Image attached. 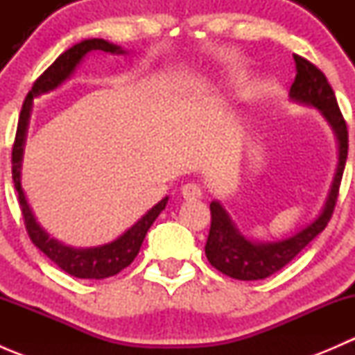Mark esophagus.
<instances>
[{"mask_svg":"<svg viewBox=\"0 0 355 355\" xmlns=\"http://www.w3.org/2000/svg\"><path fill=\"white\" fill-rule=\"evenodd\" d=\"M182 196L187 200H196L202 198V191H200L198 184H185L184 187H182Z\"/></svg>","mask_w":355,"mask_h":355,"instance_id":"obj_1","label":"esophagus"}]
</instances>
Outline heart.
<instances>
[{"label":"heart","mask_w":355,"mask_h":355,"mask_svg":"<svg viewBox=\"0 0 355 355\" xmlns=\"http://www.w3.org/2000/svg\"><path fill=\"white\" fill-rule=\"evenodd\" d=\"M230 80H232V82H235V84H237V82H241V80H242V77H241V75H232Z\"/></svg>","instance_id":"obj_1"}]
</instances>
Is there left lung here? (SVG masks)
<instances>
[{
  "instance_id": "1",
  "label": "left lung",
  "mask_w": 355,
  "mask_h": 355,
  "mask_svg": "<svg viewBox=\"0 0 355 355\" xmlns=\"http://www.w3.org/2000/svg\"><path fill=\"white\" fill-rule=\"evenodd\" d=\"M293 60H295L297 75L288 92L290 99L320 110L324 120L330 123L338 141V164H336L330 192H328L327 202L320 216L288 239H282L277 242L249 241L239 232V228L235 227L232 218L218 200L209 204L211 228L206 247H204L206 257L211 266L235 280H263L280 271L327 228L335 209L336 198H338L340 182H342L347 151H349L347 123L338 108L335 92L328 84L323 71L299 55H293Z\"/></svg>"
}]
</instances>
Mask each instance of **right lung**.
<instances>
[{
    "label": "right lung",
    "mask_w": 355,
    "mask_h": 355,
    "mask_svg": "<svg viewBox=\"0 0 355 355\" xmlns=\"http://www.w3.org/2000/svg\"><path fill=\"white\" fill-rule=\"evenodd\" d=\"M91 51H105L113 53V55H123L125 53L120 46L111 44L105 39H85V41L71 46L70 49L62 53L55 60V63L34 82L32 91L25 98L22 111H20L19 127H17L12 151V177L17 192H19V202L24 214L25 228H27V234L31 241L34 242V245L39 247L53 263L58 264L65 273L71 275V277L85 278V280H103V278L118 275L135 259V256L141 250L142 242H144L146 234L151 228V225L155 223L156 218L159 216L161 211L164 209L168 198L161 199L153 209H149L137 223L132 225L116 241L99 247H91V249H73V247L63 245L62 242L51 239L42 230L41 225L35 221L34 213H32L27 199H25L22 184H20V168H22L25 134H27L28 118H31L32 99L35 96L44 94V92L55 91L58 85H62L73 73V70L82 62V58Z\"/></svg>",
    "instance_id": "add662e5"
}]
</instances>
